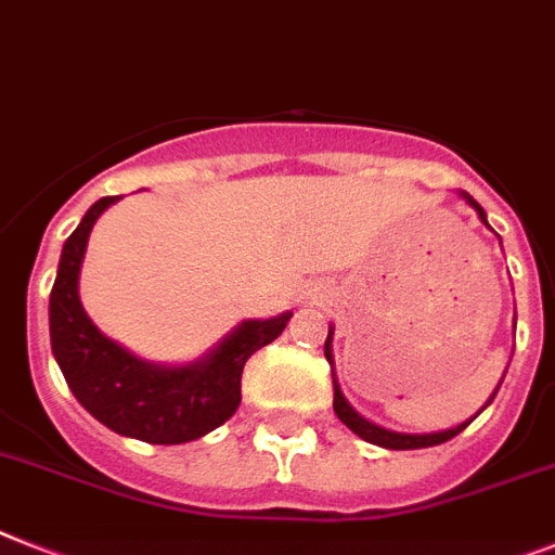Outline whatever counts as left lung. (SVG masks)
Masks as SVG:
<instances>
[{
    "label": "left lung",
    "instance_id": "1",
    "mask_svg": "<svg viewBox=\"0 0 555 555\" xmlns=\"http://www.w3.org/2000/svg\"><path fill=\"white\" fill-rule=\"evenodd\" d=\"M460 198L465 201V204L474 209L476 215H479V221L485 223V227L491 229V223H488V215H485V209L479 204H476L474 198H470L468 192H460ZM502 244V241H499ZM516 328V323H514ZM332 340H334V326H328V337H326V346H323V354H326L328 365L334 369V354H332ZM332 379H334V414L340 416V423L346 425V428H351V431L357 434L360 439H365V442H371V446H379V448H388V451H414V448H431V446H442V442H448V439H453L460 431H465L470 423H474L476 416L482 414L488 405L493 402V397H496L499 391V383L496 388H493V393L488 397V402H485L482 409L476 411L474 416H470L468 423H460V425H453V428H446V431H434V434H402V431H391V428H383V425L377 423H371V420H365L360 411L351 405L349 400H346V393H343L340 383H337V374L332 371ZM505 379V377H502Z\"/></svg>",
    "mask_w": 555,
    "mask_h": 555
}]
</instances>
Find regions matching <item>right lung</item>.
Returning a JSON list of instances; mask_svg holds the SVG:
<instances>
[{
    "instance_id": "add662e5",
    "label": "right lung",
    "mask_w": 555,
    "mask_h": 555,
    "mask_svg": "<svg viewBox=\"0 0 555 555\" xmlns=\"http://www.w3.org/2000/svg\"><path fill=\"white\" fill-rule=\"evenodd\" d=\"M116 201V195L95 201L64 241L50 292V349L73 397L109 431L153 446H181L206 437L235 414L246 360L281 337L292 311L267 320H241L190 363H153L109 340L87 318L79 274L93 223Z\"/></svg>"
}]
</instances>
